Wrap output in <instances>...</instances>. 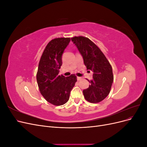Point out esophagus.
Returning a JSON list of instances; mask_svg holds the SVG:
<instances>
[{
    "mask_svg": "<svg viewBox=\"0 0 147 147\" xmlns=\"http://www.w3.org/2000/svg\"><path fill=\"white\" fill-rule=\"evenodd\" d=\"M77 80L78 81H80L82 80V77H77Z\"/></svg>",
    "mask_w": 147,
    "mask_h": 147,
    "instance_id": "obj_1",
    "label": "esophagus"
}]
</instances>
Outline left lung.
Returning <instances> with one entry per match:
<instances>
[{
	"label": "left lung",
	"mask_w": 147,
	"mask_h": 147,
	"mask_svg": "<svg viewBox=\"0 0 147 147\" xmlns=\"http://www.w3.org/2000/svg\"><path fill=\"white\" fill-rule=\"evenodd\" d=\"M83 56L87 70L93 72L90 86L83 91L84 97L91 103L103 100L110 93L113 81L112 65L100 48L90 39L83 36L71 38Z\"/></svg>",
	"instance_id": "8db88e82"
}]
</instances>
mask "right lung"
Instances as JSON below:
<instances>
[{"label":"right lung","instance_id":"obj_1","mask_svg":"<svg viewBox=\"0 0 147 147\" xmlns=\"http://www.w3.org/2000/svg\"><path fill=\"white\" fill-rule=\"evenodd\" d=\"M70 38H56L46 46L39 61L37 82L41 94L50 104L59 106L69 99L70 91L77 81L75 74L65 77L59 75L63 64L62 55Z\"/></svg>","mask_w":147,"mask_h":147}]
</instances>
